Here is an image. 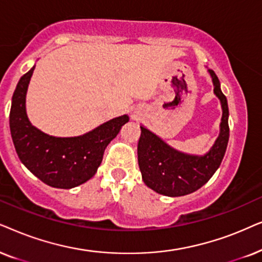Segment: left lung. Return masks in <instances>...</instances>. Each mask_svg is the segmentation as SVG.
Returning a JSON list of instances; mask_svg holds the SVG:
<instances>
[{
    "mask_svg": "<svg viewBox=\"0 0 262 262\" xmlns=\"http://www.w3.org/2000/svg\"><path fill=\"white\" fill-rule=\"evenodd\" d=\"M214 93L221 99L223 117L221 134L205 156H189L169 147L165 142L141 125L138 144V162L145 184L166 196H182L201 188L221 165L229 141V107L218 76L210 69Z\"/></svg>",
    "mask_w": 262,
    "mask_h": 262,
    "instance_id": "left-lung-1",
    "label": "left lung"
}]
</instances>
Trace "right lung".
I'll return each mask as SVG.
<instances>
[{"mask_svg": "<svg viewBox=\"0 0 262 262\" xmlns=\"http://www.w3.org/2000/svg\"><path fill=\"white\" fill-rule=\"evenodd\" d=\"M33 71L34 67L20 78L12 98L9 127L14 147L24 165L48 186H80L97 172L107 144L129 117L113 118L81 137H50L33 127L26 115V91Z\"/></svg>", "mask_w": 262, "mask_h": 262, "instance_id": "right-lung-1", "label": "right lung"}]
</instances>
